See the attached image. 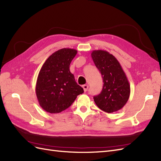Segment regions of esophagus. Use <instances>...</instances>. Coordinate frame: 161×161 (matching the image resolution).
Instances as JSON below:
<instances>
[{"label":"esophagus","instance_id":"34e87169","mask_svg":"<svg viewBox=\"0 0 161 161\" xmlns=\"http://www.w3.org/2000/svg\"><path fill=\"white\" fill-rule=\"evenodd\" d=\"M82 88H83L84 91L86 92L87 91V89H88V88H89V86L87 85H84L83 86H82Z\"/></svg>","mask_w":161,"mask_h":161}]
</instances>
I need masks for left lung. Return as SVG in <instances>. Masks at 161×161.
Instances as JSON below:
<instances>
[{
    "label": "left lung",
    "instance_id": "obj_1",
    "mask_svg": "<svg viewBox=\"0 0 161 161\" xmlns=\"http://www.w3.org/2000/svg\"><path fill=\"white\" fill-rule=\"evenodd\" d=\"M91 57L103 81L101 93L93 97L95 103L107 113L121 109L130 97V85L119 62L105 50H93Z\"/></svg>",
    "mask_w": 161,
    "mask_h": 161
}]
</instances>
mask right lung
Returning <instances> with one entry per match:
<instances>
[{"mask_svg": "<svg viewBox=\"0 0 161 161\" xmlns=\"http://www.w3.org/2000/svg\"><path fill=\"white\" fill-rule=\"evenodd\" d=\"M77 53L71 48L53 53L43 64L37 76L36 92L41 108L50 114L69 108L83 89L75 81L70 64Z\"/></svg>", "mask_w": 161, "mask_h": 161, "instance_id": "right-lung-1", "label": "right lung"}]
</instances>
